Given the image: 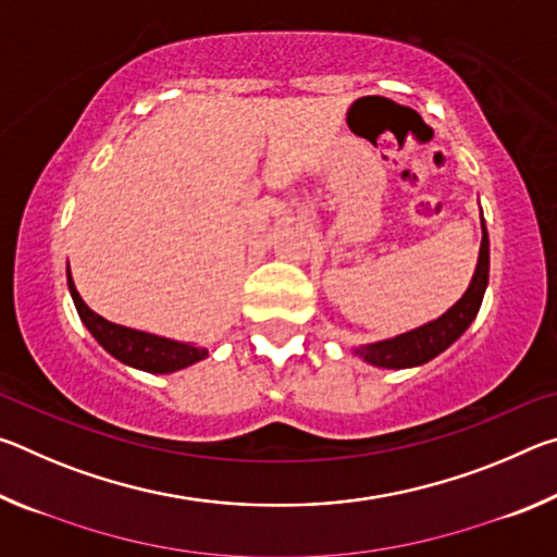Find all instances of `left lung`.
<instances>
[{"label":"left lung","mask_w":557,"mask_h":557,"mask_svg":"<svg viewBox=\"0 0 557 557\" xmlns=\"http://www.w3.org/2000/svg\"><path fill=\"white\" fill-rule=\"evenodd\" d=\"M488 285V235L482 215V248H479V260L474 277H471L469 287L457 305H451L445 314L437 317L435 322H428L412 332L398 334L393 338H383V342L366 344L354 348V354L363 358L366 363L379 366V369H412V366H422L440 356L445 348H449L457 338L467 332L469 324L474 322L482 307L484 292Z\"/></svg>","instance_id":"obj_1"}]
</instances>
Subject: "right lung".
<instances>
[{
    "instance_id": "1",
    "label": "right lung",
    "mask_w": 557,
    "mask_h": 557,
    "mask_svg": "<svg viewBox=\"0 0 557 557\" xmlns=\"http://www.w3.org/2000/svg\"><path fill=\"white\" fill-rule=\"evenodd\" d=\"M69 289L73 297V305L78 309L81 322L88 326V332L96 336V342L106 348L110 356L117 361L132 366V369L147 371V373H174L182 371L186 366L196 361H203L209 356V348L174 342V338L154 336L147 332H137V329L112 324L108 319L92 312V309L83 301L78 289L73 285L71 268H69Z\"/></svg>"
}]
</instances>
